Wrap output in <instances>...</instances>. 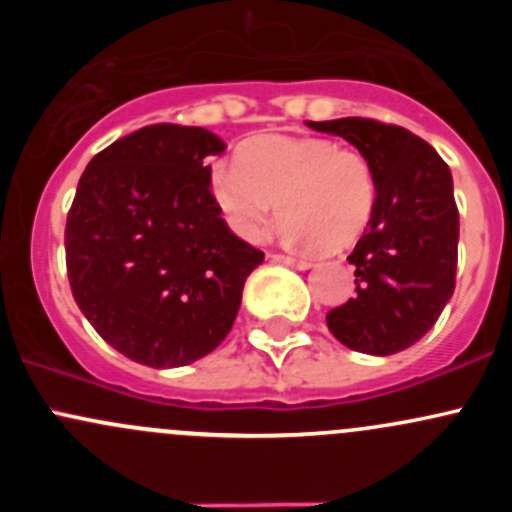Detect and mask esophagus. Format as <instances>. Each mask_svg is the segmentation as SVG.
Listing matches in <instances>:
<instances>
[{
    "label": "esophagus",
    "instance_id": "esophagus-1",
    "mask_svg": "<svg viewBox=\"0 0 512 512\" xmlns=\"http://www.w3.org/2000/svg\"><path fill=\"white\" fill-rule=\"evenodd\" d=\"M272 262H280V265H287V267H294V270H309L312 267V262L307 260H294V257H287V255H270Z\"/></svg>",
    "mask_w": 512,
    "mask_h": 512
}]
</instances>
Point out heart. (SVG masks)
Listing matches in <instances>:
<instances>
[{
	"mask_svg": "<svg viewBox=\"0 0 512 512\" xmlns=\"http://www.w3.org/2000/svg\"><path fill=\"white\" fill-rule=\"evenodd\" d=\"M210 185L227 225L250 242L265 235L280 200L285 240L342 250L366 230L376 205L369 158L332 138H255L240 160L213 165Z\"/></svg>",
	"mask_w": 512,
	"mask_h": 512,
	"instance_id": "heart-1",
	"label": "heart"
}]
</instances>
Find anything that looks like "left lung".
<instances>
[{
    "instance_id": "1",
    "label": "left lung",
    "mask_w": 512,
    "mask_h": 512,
    "mask_svg": "<svg viewBox=\"0 0 512 512\" xmlns=\"http://www.w3.org/2000/svg\"><path fill=\"white\" fill-rule=\"evenodd\" d=\"M369 158L376 205L347 257L356 294L327 314L344 347L371 356L404 352L436 324L456 287L458 208L443 158L423 138L371 118L307 121Z\"/></svg>"
}]
</instances>
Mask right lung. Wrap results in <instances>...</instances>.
<instances>
[{"label": "right lung", "instance_id": "right-lung-1", "mask_svg": "<svg viewBox=\"0 0 512 512\" xmlns=\"http://www.w3.org/2000/svg\"><path fill=\"white\" fill-rule=\"evenodd\" d=\"M225 141L146 126L91 158L66 218L76 304L116 352L153 369L193 364L232 329L265 255L232 235L210 193Z\"/></svg>", "mask_w": 512, "mask_h": 512}]
</instances>
